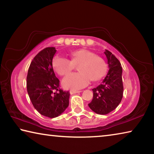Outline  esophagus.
Returning <instances> with one entry per match:
<instances>
[{
    "label": "esophagus",
    "mask_w": 154,
    "mask_h": 154,
    "mask_svg": "<svg viewBox=\"0 0 154 154\" xmlns=\"http://www.w3.org/2000/svg\"><path fill=\"white\" fill-rule=\"evenodd\" d=\"M79 92H81V91L74 90H70V94H77V93H79Z\"/></svg>",
    "instance_id": "obj_1"
}]
</instances>
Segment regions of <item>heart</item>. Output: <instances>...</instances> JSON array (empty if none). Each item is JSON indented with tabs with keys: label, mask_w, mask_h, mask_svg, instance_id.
I'll list each match as a JSON object with an SVG mask.
<instances>
[{
	"label": "heart",
	"mask_w": 154,
	"mask_h": 154,
	"mask_svg": "<svg viewBox=\"0 0 154 154\" xmlns=\"http://www.w3.org/2000/svg\"><path fill=\"white\" fill-rule=\"evenodd\" d=\"M71 60L62 57L53 60L54 69L61 76H66L78 66L79 72L64 78L62 85L66 89L77 90L86 86L90 81L97 82L105 76L106 64L100 56L86 49H79L70 53Z\"/></svg>",
	"instance_id": "obj_1"
}]
</instances>
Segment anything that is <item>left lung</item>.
<instances>
[{
    "instance_id": "obj_1",
    "label": "left lung",
    "mask_w": 154,
    "mask_h": 154,
    "mask_svg": "<svg viewBox=\"0 0 154 154\" xmlns=\"http://www.w3.org/2000/svg\"><path fill=\"white\" fill-rule=\"evenodd\" d=\"M104 53L109 70L102 83L92 89L93 99L88 104L94 112L100 115L108 114L116 109L121 103L124 91L120 62L106 49Z\"/></svg>"
}]
</instances>
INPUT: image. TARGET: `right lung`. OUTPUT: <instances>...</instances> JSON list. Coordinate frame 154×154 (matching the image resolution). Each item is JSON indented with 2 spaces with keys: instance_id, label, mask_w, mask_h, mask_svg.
Segmentation results:
<instances>
[{
  "instance_id": "add662e5",
  "label": "right lung",
  "mask_w": 154,
  "mask_h": 154,
  "mask_svg": "<svg viewBox=\"0 0 154 154\" xmlns=\"http://www.w3.org/2000/svg\"><path fill=\"white\" fill-rule=\"evenodd\" d=\"M55 48H46L31 62L26 78L27 92L34 107L45 117L54 118L66 110L70 93L60 88V81L54 73L52 60Z\"/></svg>"
}]
</instances>
